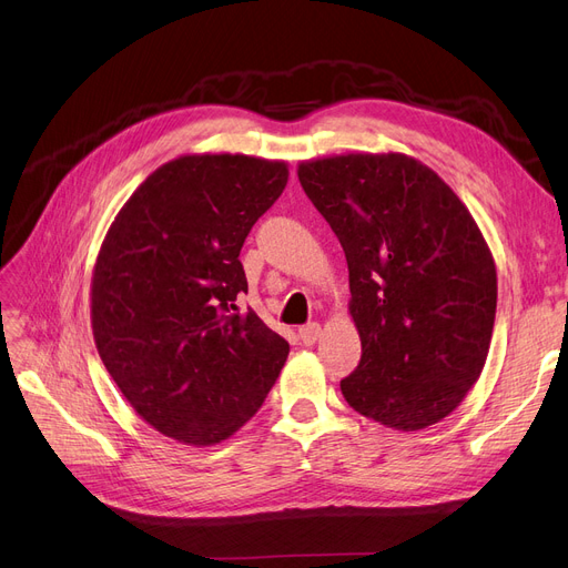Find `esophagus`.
Segmentation results:
<instances>
[{"label": "esophagus", "mask_w": 568, "mask_h": 568, "mask_svg": "<svg viewBox=\"0 0 568 568\" xmlns=\"http://www.w3.org/2000/svg\"><path fill=\"white\" fill-rule=\"evenodd\" d=\"M320 336H322V326L317 322L303 324L301 329H298V338L305 343V346H313V343H317Z\"/></svg>", "instance_id": "esophagus-1"}]
</instances>
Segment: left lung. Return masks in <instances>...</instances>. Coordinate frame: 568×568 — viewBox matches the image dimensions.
<instances>
[{
    "label": "left lung",
    "instance_id": "obj_1",
    "mask_svg": "<svg viewBox=\"0 0 568 568\" xmlns=\"http://www.w3.org/2000/svg\"><path fill=\"white\" fill-rule=\"evenodd\" d=\"M307 199L338 236L363 357L346 403L395 432L438 424L484 372L497 305L493 253L432 168L405 153L303 161Z\"/></svg>",
    "mask_w": 568,
    "mask_h": 568
}]
</instances>
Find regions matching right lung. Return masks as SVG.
I'll use <instances>...</instances> for the list:
<instances>
[{
	"label": "right lung",
	"mask_w": 568,
	"mask_h": 568,
	"mask_svg": "<svg viewBox=\"0 0 568 568\" xmlns=\"http://www.w3.org/2000/svg\"><path fill=\"white\" fill-rule=\"evenodd\" d=\"M284 161L192 153L136 186L99 248L92 332L101 363L146 424L184 445H217L267 398L288 343L236 296L239 253L280 199Z\"/></svg>",
	"instance_id": "right-lung-1"
}]
</instances>
